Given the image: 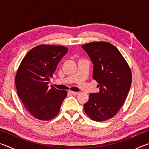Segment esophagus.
<instances>
[{
	"instance_id": "34e87169",
	"label": "esophagus",
	"mask_w": 149,
	"mask_h": 149,
	"mask_svg": "<svg viewBox=\"0 0 149 149\" xmlns=\"http://www.w3.org/2000/svg\"><path fill=\"white\" fill-rule=\"evenodd\" d=\"M70 93L73 95H78V92H74V91H70Z\"/></svg>"
}]
</instances>
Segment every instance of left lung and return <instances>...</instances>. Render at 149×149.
<instances>
[{
  "instance_id": "left-lung-1",
  "label": "left lung",
  "mask_w": 149,
  "mask_h": 149,
  "mask_svg": "<svg viewBox=\"0 0 149 149\" xmlns=\"http://www.w3.org/2000/svg\"><path fill=\"white\" fill-rule=\"evenodd\" d=\"M93 62V78L99 93H90L84 104L88 116L97 122L116 114L124 103L132 85V72L119 50L107 42H93L81 46Z\"/></svg>"
}]
</instances>
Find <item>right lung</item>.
I'll return each instance as SVG.
<instances>
[{
    "mask_svg": "<svg viewBox=\"0 0 149 149\" xmlns=\"http://www.w3.org/2000/svg\"><path fill=\"white\" fill-rule=\"evenodd\" d=\"M68 52L62 46L39 45L27 52L17 70L15 83L17 94L35 118L50 120L59 112L67 91L49 87L60 60Z\"/></svg>",
    "mask_w": 149,
    "mask_h": 149,
    "instance_id": "obj_1",
    "label": "right lung"
}]
</instances>
